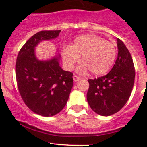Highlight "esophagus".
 Listing matches in <instances>:
<instances>
[{
    "instance_id": "esophagus-1",
    "label": "esophagus",
    "mask_w": 147,
    "mask_h": 147,
    "mask_svg": "<svg viewBox=\"0 0 147 147\" xmlns=\"http://www.w3.org/2000/svg\"><path fill=\"white\" fill-rule=\"evenodd\" d=\"M81 79V78L80 77H79V76H78V75H75L73 76V80H74V82H78V80H80Z\"/></svg>"
}]
</instances>
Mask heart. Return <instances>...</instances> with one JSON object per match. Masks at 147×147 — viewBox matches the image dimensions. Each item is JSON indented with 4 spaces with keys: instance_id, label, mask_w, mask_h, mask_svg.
Wrapping results in <instances>:
<instances>
[{
    "instance_id": "heart-1",
    "label": "heart",
    "mask_w": 147,
    "mask_h": 147,
    "mask_svg": "<svg viewBox=\"0 0 147 147\" xmlns=\"http://www.w3.org/2000/svg\"><path fill=\"white\" fill-rule=\"evenodd\" d=\"M61 55L67 69H72L82 56L83 63L80 66V71L89 69L94 75H102L115 63L117 47L114 42L105 40L99 35L87 34L75 38L70 46L63 47Z\"/></svg>"
}]
</instances>
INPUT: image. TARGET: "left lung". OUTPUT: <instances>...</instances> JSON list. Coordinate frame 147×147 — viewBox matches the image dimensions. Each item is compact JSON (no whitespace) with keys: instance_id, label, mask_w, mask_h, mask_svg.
Here are the masks:
<instances>
[{"instance_id":"1","label":"left lung","mask_w":147,"mask_h":147,"mask_svg":"<svg viewBox=\"0 0 147 147\" xmlns=\"http://www.w3.org/2000/svg\"><path fill=\"white\" fill-rule=\"evenodd\" d=\"M117 41L118 55L115 64L105 76L88 80L87 100L91 109L102 116H110L128 101L135 78L132 57L121 40Z\"/></svg>"}]
</instances>
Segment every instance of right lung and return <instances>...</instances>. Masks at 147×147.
<instances>
[{"mask_svg":"<svg viewBox=\"0 0 147 147\" xmlns=\"http://www.w3.org/2000/svg\"><path fill=\"white\" fill-rule=\"evenodd\" d=\"M60 31L37 32L21 47L16 60L20 96L30 110L43 117L54 116L64 108L73 85V74L62 69L60 55L48 60H40L35 55V47L40 42L55 39Z\"/></svg>","mask_w":147,"mask_h":147,"instance_id":"add662e5","label":"right lung"}]
</instances>
